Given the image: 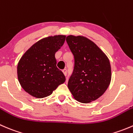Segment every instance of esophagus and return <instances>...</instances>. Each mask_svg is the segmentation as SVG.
<instances>
[{
  "mask_svg": "<svg viewBox=\"0 0 133 133\" xmlns=\"http://www.w3.org/2000/svg\"><path fill=\"white\" fill-rule=\"evenodd\" d=\"M62 72H63V73H64V75H65V76H66V75H67V69H63Z\"/></svg>",
  "mask_w": 133,
  "mask_h": 133,
  "instance_id": "34e87169",
  "label": "esophagus"
}]
</instances>
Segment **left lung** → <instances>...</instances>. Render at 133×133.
<instances>
[{
    "label": "left lung",
    "instance_id": "8db88e82",
    "mask_svg": "<svg viewBox=\"0 0 133 133\" xmlns=\"http://www.w3.org/2000/svg\"><path fill=\"white\" fill-rule=\"evenodd\" d=\"M66 41L75 57L73 75L68 86L78 102L88 104L102 96L111 80V68L106 55L84 36L69 35Z\"/></svg>",
    "mask_w": 133,
    "mask_h": 133
}]
</instances>
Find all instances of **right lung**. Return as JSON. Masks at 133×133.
<instances>
[{
	"label": "right lung",
	"mask_w": 133,
	"mask_h": 133,
	"mask_svg": "<svg viewBox=\"0 0 133 133\" xmlns=\"http://www.w3.org/2000/svg\"><path fill=\"white\" fill-rule=\"evenodd\" d=\"M65 37L58 35L42 38L32 45L18 61V82L24 90L33 97L49 96L65 81L64 75L57 68L55 57Z\"/></svg>",
	"instance_id": "1"
}]
</instances>
